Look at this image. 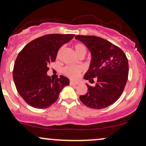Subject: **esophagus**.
I'll use <instances>...</instances> for the list:
<instances>
[{"instance_id":"34e87169","label":"esophagus","mask_w":146,"mask_h":146,"mask_svg":"<svg viewBox=\"0 0 146 146\" xmlns=\"http://www.w3.org/2000/svg\"><path fill=\"white\" fill-rule=\"evenodd\" d=\"M79 83L77 82H73V81H70V85H77V84H78Z\"/></svg>"}]
</instances>
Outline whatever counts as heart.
I'll return each mask as SVG.
<instances>
[{
    "label": "heart",
    "instance_id": "1",
    "mask_svg": "<svg viewBox=\"0 0 146 146\" xmlns=\"http://www.w3.org/2000/svg\"><path fill=\"white\" fill-rule=\"evenodd\" d=\"M74 48L76 50L77 55L79 56L81 54H84L85 55L86 52V48L83 44L81 43H77L74 45ZM63 50V47H62L59 51V54L60 53L61 51ZM82 68L80 66H67L62 69V72L65 76L70 79L76 80L78 78L82 72Z\"/></svg>",
    "mask_w": 146,
    "mask_h": 146
}]
</instances>
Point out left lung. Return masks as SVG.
<instances>
[{"label":"left lung","instance_id":"obj_1","mask_svg":"<svg viewBox=\"0 0 146 146\" xmlns=\"http://www.w3.org/2000/svg\"><path fill=\"white\" fill-rule=\"evenodd\" d=\"M90 50L91 61L84 78L90 82L96 78L95 86H89L85 95L80 96L83 104L93 109L105 108L114 103L122 94L127 81L129 66L124 52L110 41L89 35H76Z\"/></svg>","mask_w":146,"mask_h":146}]
</instances>
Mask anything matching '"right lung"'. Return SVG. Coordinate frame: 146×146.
<instances>
[{
    "instance_id": "add662e5",
    "label": "right lung",
    "mask_w": 146,
    "mask_h": 146,
    "mask_svg": "<svg viewBox=\"0 0 146 146\" xmlns=\"http://www.w3.org/2000/svg\"><path fill=\"white\" fill-rule=\"evenodd\" d=\"M75 35L50 34L28 43L19 53L13 70L16 88L25 102L37 109H46L57 101L69 80L63 76L51 80L47 76L48 65L56 60L63 44Z\"/></svg>"
}]
</instances>
